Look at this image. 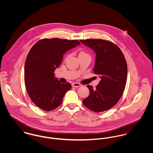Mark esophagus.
<instances>
[{
	"instance_id": "obj_1",
	"label": "esophagus",
	"mask_w": 153,
	"mask_h": 153,
	"mask_svg": "<svg viewBox=\"0 0 153 153\" xmlns=\"http://www.w3.org/2000/svg\"><path fill=\"white\" fill-rule=\"evenodd\" d=\"M72 86L73 87L78 88L81 87V85L80 84L78 83V82H74V83L72 84Z\"/></svg>"
}]
</instances>
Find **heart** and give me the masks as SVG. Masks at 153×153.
<instances>
[{"label":"heart","instance_id":"1","mask_svg":"<svg viewBox=\"0 0 153 153\" xmlns=\"http://www.w3.org/2000/svg\"><path fill=\"white\" fill-rule=\"evenodd\" d=\"M85 54H87L85 52H84L82 51V52H79V55H85Z\"/></svg>","mask_w":153,"mask_h":153}]
</instances>
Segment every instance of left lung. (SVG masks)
<instances>
[{
  "instance_id": "1",
  "label": "left lung",
  "mask_w": 153,
  "mask_h": 153,
  "mask_svg": "<svg viewBox=\"0 0 153 153\" xmlns=\"http://www.w3.org/2000/svg\"><path fill=\"white\" fill-rule=\"evenodd\" d=\"M96 53L94 72L101 78L96 88L87 85L89 96L84 105L94 112H102L114 107L121 98L127 78V65L121 49L102 39L81 40Z\"/></svg>"
}]
</instances>
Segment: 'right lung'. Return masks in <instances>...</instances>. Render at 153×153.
I'll return each instance as SVG.
<instances>
[{"instance_id":"1","label":"right lung","mask_w":153,"mask_h":153,"mask_svg":"<svg viewBox=\"0 0 153 153\" xmlns=\"http://www.w3.org/2000/svg\"><path fill=\"white\" fill-rule=\"evenodd\" d=\"M80 45L77 40L46 38L30 50L25 65V84L30 98L39 108L49 111L61 104L71 84L61 83L53 72L64 53Z\"/></svg>"}]
</instances>
